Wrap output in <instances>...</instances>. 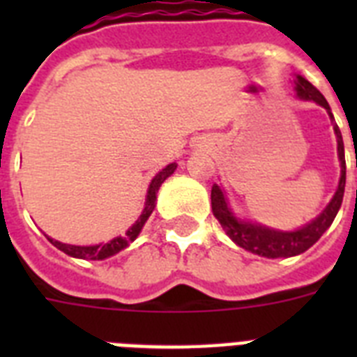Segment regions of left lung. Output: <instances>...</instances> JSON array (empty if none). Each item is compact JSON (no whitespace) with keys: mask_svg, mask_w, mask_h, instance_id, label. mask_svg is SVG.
Instances as JSON below:
<instances>
[{"mask_svg":"<svg viewBox=\"0 0 357 357\" xmlns=\"http://www.w3.org/2000/svg\"><path fill=\"white\" fill-rule=\"evenodd\" d=\"M294 85H296L294 86L296 96H298L300 100H311V102L319 103L321 107L326 109L328 114H330V119H333L332 109L328 105L326 98L322 96L321 92L311 85L310 81L305 79V77H302V75H296ZM333 131H335V137H337V153L339 161H341V178H339L337 190H335V195H333L332 202L326 206V209H324L315 220H311L310 224H305V226H302L300 229H294V231H280V229L266 228V226H261V224H252L246 222V220H241V218L235 217L234 213H231V209L228 207V202H226V196H224L222 189H220L217 183L213 185V215L217 217V220L224 228L226 235H228L235 244H238L241 248L248 250L252 254L263 255V257H271V259H276V257H293V255H298L302 254V252H305L307 248H311V246L322 237V234L332 226L333 218H335L339 207L343 204L344 183H347L344 144L337 123H333Z\"/></svg>","mask_w":357,"mask_h":357,"instance_id":"left-lung-1","label":"left lung"}]
</instances>
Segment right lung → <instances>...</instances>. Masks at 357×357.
I'll use <instances>...</instances> for the list:
<instances>
[{
    "label": "right lung",
    "mask_w": 357,
    "mask_h": 357,
    "mask_svg": "<svg viewBox=\"0 0 357 357\" xmlns=\"http://www.w3.org/2000/svg\"><path fill=\"white\" fill-rule=\"evenodd\" d=\"M178 168L176 162H170L168 167H165L161 172L157 174L155 178L151 179L150 187H148V195H146V202H144V209H142V215L139 217V220L131 226V228L126 231L123 237H114L113 241H109V243H103V244H94V246H75V244H64V243H59L55 238L47 237L50 238V243L53 246H57L61 252L64 254L72 255V257H77V259H92V261H100V259H107L111 255L119 254L120 250L128 248L129 243H133L135 238L139 237L140 229L142 226L146 224V220L150 218L151 211L155 209V200H157V190L159 187L162 185V181L168 178V176H172L174 170Z\"/></svg>",
    "instance_id": "right-lung-1"
}]
</instances>
